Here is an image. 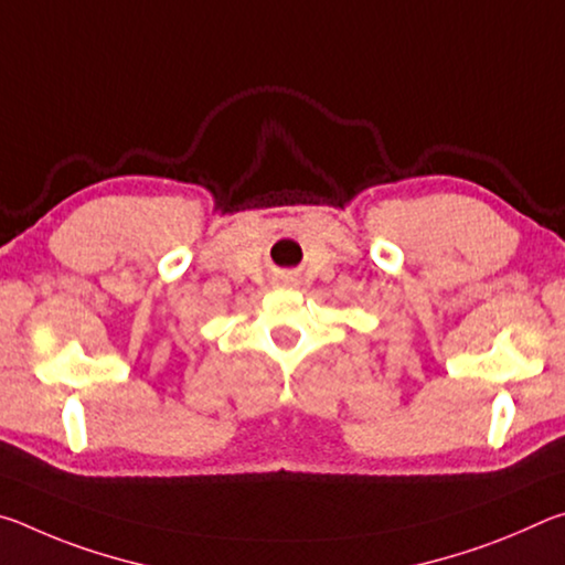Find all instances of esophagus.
Here are the masks:
<instances>
[{
	"label": "esophagus",
	"mask_w": 565,
	"mask_h": 565,
	"mask_svg": "<svg viewBox=\"0 0 565 565\" xmlns=\"http://www.w3.org/2000/svg\"><path fill=\"white\" fill-rule=\"evenodd\" d=\"M281 284H284V286H296V284H299V281H296V279H294V276H284V279H281Z\"/></svg>",
	"instance_id": "34e87169"
}]
</instances>
